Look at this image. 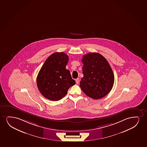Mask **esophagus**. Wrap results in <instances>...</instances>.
<instances>
[{"label":"esophagus","mask_w":147,"mask_h":147,"mask_svg":"<svg viewBox=\"0 0 147 147\" xmlns=\"http://www.w3.org/2000/svg\"><path fill=\"white\" fill-rule=\"evenodd\" d=\"M75 81H76V84H79V83L80 82V79H76L75 80Z\"/></svg>","instance_id":"1"}]
</instances>
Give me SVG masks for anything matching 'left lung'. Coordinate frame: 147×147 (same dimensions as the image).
I'll list each match as a JSON object with an SVG mask.
<instances>
[{
    "mask_svg": "<svg viewBox=\"0 0 147 147\" xmlns=\"http://www.w3.org/2000/svg\"><path fill=\"white\" fill-rule=\"evenodd\" d=\"M83 77L80 87L86 95L93 99L105 97L112 89L114 76L105 57L98 53H90L82 59Z\"/></svg>",
    "mask_w": 147,
    "mask_h": 147,
    "instance_id": "8db88e82",
    "label": "left lung"
}]
</instances>
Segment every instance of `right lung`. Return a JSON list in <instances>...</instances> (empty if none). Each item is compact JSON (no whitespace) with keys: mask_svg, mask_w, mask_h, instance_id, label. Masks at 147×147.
<instances>
[{"mask_svg":"<svg viewBox=\"0 0 147 147\" xmlns=\"http://www.w3.org/2000/svg\"><path fill=\"white\" fill-rule=\"evenodd\" d=\"M68 56L55 52L49 56L37 77V85L44 97L58 101L67 94L69 88L75 84L70 71L66 69Z\"/></svg>","mask_w":147,"mask_h":147,"instance_id":"add662e5","label":"right lung"}]
</instances>
